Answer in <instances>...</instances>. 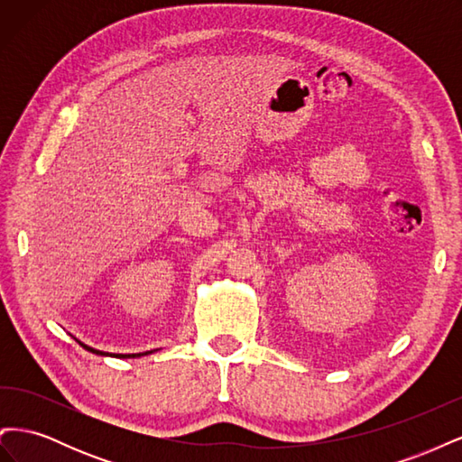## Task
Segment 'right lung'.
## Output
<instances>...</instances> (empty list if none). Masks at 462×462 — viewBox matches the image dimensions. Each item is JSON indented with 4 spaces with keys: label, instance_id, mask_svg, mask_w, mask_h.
Returning a JSON list of instances; mask_svg holds the SVG:
<instances>
[{
    "label": "right lung",
    "instance_id": "add662e5",
    "mask_svg": "<svg viewBox=\"0 0 462 462\" xmlns=\"http://www.w3.org/2000/svg\"><path fill=\"white\" fill-rule=\"evenodd\" d=\"M80 343V341H79ZM82 345V343H80ZM87 348V351H90V353H94V355H100V356H107V353H104V351H96V348H92V346H87V345H82ZM152 351H148V353H144V355H150ZM109 356H117V358H134V356H141V355H109Z\"/></svg>",
    "mask_w": 462,
    "mask_h": 462
}]
</instances>
